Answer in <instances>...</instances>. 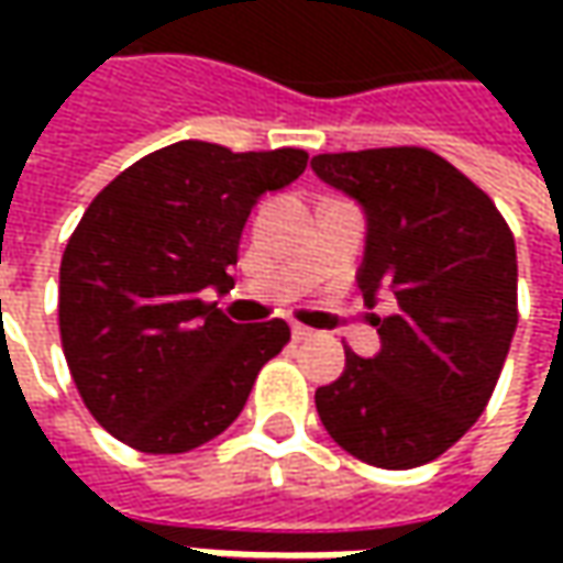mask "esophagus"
I'll return each mask as SVG.
<instances>
[{"label": "esophagus", "mask_w": 563, "mask_h": 563, "mask_svg": "<svg viewBox=\"0 0 563 563\" xmlns=\"http://www.w3.org/2000/svg\"><path fill=\"white\" fill-rule=\"evenodd\" d=\"M291 335H294V341H313L316 332L313 329H307V325H294Z\"/></svg>", "instance_id": "1"}]
</instances>
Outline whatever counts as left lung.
Here are the masks:
<instances>
[{
    "label": "left lung",
    "instance_id": "8db88e82",
    "mask_svg": "<svg viewBox=\"0 0 563 563\" xmlns=\"http://www.w3.org/2000/svg\"><path fill=\"white\" fill-rule=\"evenodd\" d=\"M313 172L366 216L363 300H391L376 357L344 347V373L316 388L319 420L363 464H429L479 420L501 376L517 329L514 234L422 146L322 153Z\"/></svg>",
    "mask_w": 563,
    "mask_h": 563
}]
</instances>
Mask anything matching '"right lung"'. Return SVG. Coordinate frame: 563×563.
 I'll use <instances>...</instances> for the list:
<instances>
[{"label":"right lung","mask_w":563,"mask_h":563,"mask_svg":"<svg viewBox=\"0 0 563 563\" xmlns=\"http://www.w3.org/2000/svg\"><path fill=\"white\" fill-rule=\"evenodd\" d=\"M307 168L303 150L163 146L87 206L58 269V329L93 420L143 454H185L244 410L285 319L241 325L203 291L234 288L241 231L266 190Z\"/></svg>","instance_id":"add662e5"}]
</instances>
